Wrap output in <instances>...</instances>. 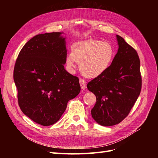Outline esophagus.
Masks as SVG:
<instances>
[{
    "mask_svg": "<svg viewBox=\"0 0 158 158\" xmlns=\"http://www.w3.org/2000/svg\"><path fill=\"white\" fill-rule=\"evenodd\" d=\"M79 82H80V86L83 89L85 88V86H86V82H85V81L84 79L82 78H80L79 80Z\"/></svg>",
    "mask_w": 158,
    "mask_h": 158,
    "instance_id": "obj_1",
    "label": "esophagus"
}]
</instances>
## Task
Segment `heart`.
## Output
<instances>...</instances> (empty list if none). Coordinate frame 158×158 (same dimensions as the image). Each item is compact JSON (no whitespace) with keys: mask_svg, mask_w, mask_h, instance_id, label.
Returning a JSON list of instances; mask_svg holds the SVG:
<instances>
[{"mask_svg":"<svg viewBox=\"0 0 158 158\" xmlns=\"http://www.w3.org/2000/svg\"><path fill=\"white\" fill-rule=\"evenodd\" d=\"M114 57V49L108 42L87 40L76 44L73 51L66 57V64L70 69L80 62V69L88 77H97L106 72Z\"/></svg>","mask_w":158,"mask_h":158,"instance_id":"obj_1","label":"heart"}]
</instances>
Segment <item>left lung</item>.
I'll return each mask as SVG.
<instances>
[{"label":"left lung","instance_id":"left-lung-1","mask_svg":"<svg viewBox=\"0 0 158 158\" xmlns=\"http://www.w3.org/2000/svg\"><path fill=\"white\" fill-rule=\"evenodd\" d=\"M118 49L108 69L87 84L96 103L91 111L99 125H117L130 113L140 94V62L136 51L117 35Z\"/></svg>","mask_w":158,"mask_h":158}]
</instances>
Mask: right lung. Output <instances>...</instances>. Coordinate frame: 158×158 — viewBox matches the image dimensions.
<instances>
[{"instance_id": "1", "label": "right lung", "mask_w": 158, "mask_h": 158, "mask_svg": "<svg viewBox=\"0 0 158 158\" xmlns=\"http://www.w3.org/2000/svg\"><path fill=\"white\" fill-rule=\"evenodd\" d=\"M63 32L32 37L22 47L14 69L22 111L33 121L49 126L58 121L69 100L80 92L79 79L64 69Z\"/></svg>"}]
</instances>
